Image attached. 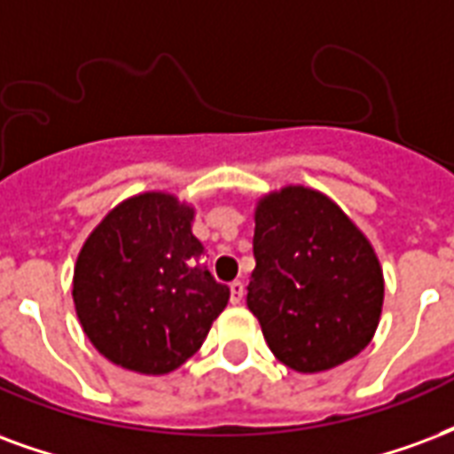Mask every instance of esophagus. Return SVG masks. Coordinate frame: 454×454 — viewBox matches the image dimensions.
<instances>
[{
  "label": "esophagus",
  "mask_w": 454,
  "mask_h": 454,
  "mask_svg": "<svg viewBox=\"0 0 454 454\" xmlns=\"http://www.w3.org/2000/svg\"><path fill=\"white\" fill-rule=\"evenodd\" d=\"M243 294H245L243 284H240V281H233V284H231V303L233 305L240 303V301H243Z\"/></svg>",
  "instance_id": "obj_1"
}]
</instances>
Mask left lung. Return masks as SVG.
Returning a JSON list of instances; mask_svg holds the SVG:
<instances>
[{"label": "left lung", "instance_id": "left-lung-1", "mask_svg": "<svg viewBox=\"0 0 454 454\" xmlns=\"http://www.w3.org/2000/svg\"><path fill=\"white\" fill-rule=\"evenodd\" d=\"M247 308L271 354L298 372H322L371 344L385 278L371 240L327 194L288 184L254 209Z\"/></svg>", "mask_w": 454, "mask_h": 454}]
</instances>
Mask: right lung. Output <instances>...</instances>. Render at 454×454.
Segmentation results:
<instances>
[{"instance_id": "right-lung-1", "label": "right lung", "mask_w": 454, "mask_h": 454, "mask_svg": "<svg viewBox=\"0 0 454 454\" xmlns=\"http://www.w3.org/2000/svg\"><path fill=\"white\" fill-rule=\"evenodd\" d=\"M194 209L168 192L134 194L90 231L74 264V308L107 361L166 375L200 351L231 288L207 267Z\"/></svg>"}]
</instances>
